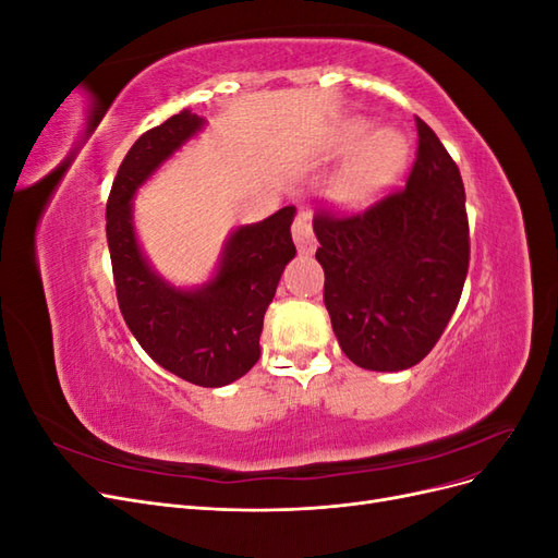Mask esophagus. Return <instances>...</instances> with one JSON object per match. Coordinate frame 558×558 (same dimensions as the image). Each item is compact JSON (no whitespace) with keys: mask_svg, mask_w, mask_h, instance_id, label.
I'll return each instance as SVG.
<instances>
[{"mask_svg":"<svg viewBox=\"0 0 558 558\" xmlns=\"http://www.w3.org/2000/svg\"><path fill=\"white\" fill-rule=\"evenodd\" d=\"M293 242L298 246L300 253H305V256H310V253L316 251V234H314V228H312V221L307 214H298L295 221H293Z\"/></svg>","mask_w":558,"mask_h":558,"instance_id":"obj_1","label":"esophagus"}]
</instances>
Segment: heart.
Here are the masks:
<instances>
[{"mask_svg": "<svg viewBox=\"0 0 558 558\" xmlns=\"http://www.w3.org/2000/svg\"><path fill=\"white\" fill-rule=\"evenodd\" d=\"M365 132V123H353L347 132V146L361 142ZM404 160H408V142L402 140V134L396 130H379L359 146L344 170L337 174L332 193L347 205H361L400 172Z\"/></svg>", "mask_w": 558, "mask_h": 558, "instance_id": "b5f03b06", "label": "heart"}]
</instances>
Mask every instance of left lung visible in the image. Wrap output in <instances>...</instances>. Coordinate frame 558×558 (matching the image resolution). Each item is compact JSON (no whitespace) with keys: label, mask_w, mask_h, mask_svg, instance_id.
I'll return each instance as SVG.
<instances>
[{"label":"left lung","mask_w":558,"mask_h":558,"mask_svg":"<svg viewBox=\"0 0 558 558\" xmlns=\"http://www.w3.org/2000/svg\"><path fill=\"white\" fill-rule=\"evenodd\" d=\"M408 181L365 211L318 209L324 302L347 359L398 373L424 361L459 305L470 263L465 191L437 134L416 118Z\"/></svg>","instance_id":"obj_1"}]
</instances>
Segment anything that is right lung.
<instances>
[{
  "label": "right lung",
  "mask_w": 558,
  "mask_h": 558,
  "mask_svg": "<svg viewBox=\"0 0 558 558\" xmlns=\"http://www.w3.org/2000/svg\"><path fill=\"white\" fill-rule=\"evenodd\" d=\"M199 128L202 118L183 109L132 144L107 199V240L118 307L142 349L172 375L216 388L244 377L260 359L263 316L295 256V207L234 230L218 275L199 291H177L154 275L134 240L130 199Z\"/></svg>",
  "instance_id": "right-lung-1"
}]
</instances>
